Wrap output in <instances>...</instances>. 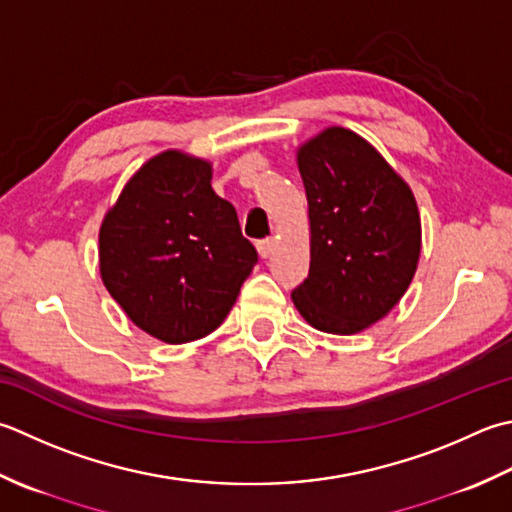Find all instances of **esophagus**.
<instances>
[{"instance_id": "1", "label": "esophagus", "mask_w": 512, "mask_h": 512, "mask_svg": "<svg viewBox=\"0 0 512 512\" xmlns=\"http://www.w3.org/2000/svg\"><path fill=\"white\" fill-rule=\"evenodd\" d=\"M273 250H275V239H262V242H257V253L262 259L270 257Z\"/></svg>"}]
</instances>
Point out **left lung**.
I'll return each mask as SVG.
<instances>
[{"label":"left lung","instance_id":"1","mask_svg":"<svg viewBox=\"0 0 512 512\" xmlns=\"http://www.w3.org/2000/svg\"><path fill=\"white\" fill-rule=\"evenodd\" d=\"M310 228V270L293 290L306 322L333 335L377 324L404 297L422 253L410 186L379 150L344 126L297 146Z\"/></svg>","mask_w":512,"mask_h":512}]
</instances>
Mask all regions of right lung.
<instances>
[{
  "label": "right lung",
  "mask_w": 512,
  "mask_h": 512,
  "mask_svg": "<svg viewBox=\"0 0 512 512\" xmlns=\"http://www.w3.org/2000/svg\"><path fill=\"white\" fill-rule=\"evenodd\" d=\"M213 164L168 148L139 166L99 226V275L146 335L166 344L213 333L257 264Z\"/></svg>",
  "instance_id": "right-lung-1"
}]
</instances>
